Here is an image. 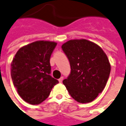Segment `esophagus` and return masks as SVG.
<instances>
[{
  "mask_svg": "<svg viewBox=\"0 0 126 126\" xmlns=\"http://www.w3.org/2000/svg\"><path fill=\"white\" fill-rule=\"evenodd\" d=\"M63 79H64V77H61L60 79H59V82L60 83H62V80H63Z\"/></svg>",
  "mask_w": 126,
  "mask_h": 126,
  "instance_id": "esophagus-1",
  "label": "esophagus"
}]
</instances>
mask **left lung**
Returning a JSON list of instances; mask_svg holds the SVG:
<instances>
[{"label": "left lung", "instance_id": "1", "mask_svg": "<svg viewBox=\"0 0 126 126\" xmlns=\"http://www.w3.org/2000/svg\"><path fill=\"white\" fill-rule=\"evenodd\" d=\"M62 49L71 66L70 74L63 84L76 101L91 102L104 89L110 77L111 65L106 54L86 39L69 40Z\"/></svg>", "mask_w": 126, "mask_h": 126}]
</instances>
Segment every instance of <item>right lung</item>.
Here are the masks:
<instances>
[{
	"mask_svg": "<svg viewBox=\"0 0 126 126\" xmlns=\"http://www.w3.org/2000/svg\"><path fill=\"white\" fill-rule=\"evenodd\" d=\"M57 44L39 40L22 47L11 64V76L16 91L30 104H39L59 83L50 75V57Z\"/></svg>",
	"mask_w": 126,
	"mask_h": 126,
	"instance_id": "add662e5",
	"label": "right lung"
}]
</instances>
